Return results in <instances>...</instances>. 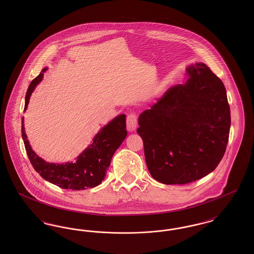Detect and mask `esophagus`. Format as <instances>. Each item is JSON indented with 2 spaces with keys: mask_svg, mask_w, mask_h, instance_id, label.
Listing matches in <instances>:
<instances>
[{
  "mask_svg": "<svg viewBox=\"0 0 254 254\" xmlns=\"http://www.w3.org/2000/svg\"><path fill=\"white\" fill-rule=\"evenodd\" d=\"M137 116L135 114H128L127 117V128L128 131L132 132L137 128Z\"/></svg>",
  "mask_w": 254,
  "mask_h": 254,
  "instance_id": "obj_1",
  "label": "esophagus"
}]
</instances>
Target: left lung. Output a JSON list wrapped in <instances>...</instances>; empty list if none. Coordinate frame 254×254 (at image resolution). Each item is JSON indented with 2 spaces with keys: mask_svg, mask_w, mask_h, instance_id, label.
I'll return each mask as SVG.
<instances>
[{
  "mask_svg": "<svg viewBox=\"0 0 254 254\" xmlns=\"http://www.w3.org/2000/svg\"><path fill=\"white\" fill-rule=\"evenodd\" d=\"M186 70L187 82L170 87L138 120L147 169L165 185L205 177L216 169L229 142L230 109L223 82L204 63Z\"/></svg>",
  "mask_w": 254,
  "mask_h": 254,
  "instance_id": "left-lung-1",
  "label": "left lung"
}]
</instances>
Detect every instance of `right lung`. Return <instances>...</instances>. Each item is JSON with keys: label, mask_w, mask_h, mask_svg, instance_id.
Here are the masks:
<instances>
[{"label": "right lung", "mask_w": 254, "mask_h": 254, "mask_svg": "<svg viewBox=\"0 0 254 254\" xmlns=\"http://www.w3.org/2000/svg\"><path fill=\"white\" fill-rule=\"evenodd\" d=\"M47 70L48 67H45L28 86L24 111L27 109L32 92L42 82L44 73ZM126 127V115L116 116L99 130L92 143L77 157L76 162L55 164L39 157L31 148L24 130V117L22 118V137L32 167L45 180L62 189L74 190L95 188L102 183L109 168L111 158L127 135Z\"/></svg>", "instance_id": "1"}]
</instances>
